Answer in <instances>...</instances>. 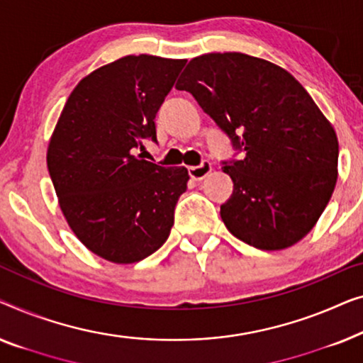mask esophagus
Wrapping results in <instances>:
<instances>
[{
	"label": "esophagus",
	"instance_id": "1",
	"mask_svg": "<svg viewBox=\"0 0 363 363\" xmlns=\"http://www.w3.org/2000/svg\"><path fill=\"white\" fill-rule=\"evenodd\" d=\"M212 171V164L208 161H203L202 164L199 166H191L189 167V176L192 177L194 181H202L203 177H207Z\"/></svg>",
	"mask_w": 363,
	"mask_h": 363
}]
</instances>
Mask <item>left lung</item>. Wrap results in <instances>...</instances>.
Instances as JSON below:
<instances>
[{
	"label": "left lung",
	"instance_id": "left-lung-1",
	"mask_svg": "<svg viewBox=\"0 0 363 363\" xmlns=\"http://www.w3.org/2000/svg\"><path fill=\"white\" fill-rule=\"evenodd\" d=\"M227 133L242 160L223 162L233 194L220 206L232 235L259 250L304 238L333 196L339 141L303 85L242 52L194 57L177 80Z\"/></svg>",
	"mask_w": 363,
	"mask_h": 363
}]
</instances>
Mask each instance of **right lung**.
Listing matches in <instances>:
<instances>
[{
	"label": "right lung",
	"mask_w": 363,
	"mask_h": 363,
	"mask_svg": "<svg viewBox=\"0 0 363 363\" xmlns=\"http://www.w3.org/2000/svg\"><path fill=\"white\" fill-rule=\"evenodd\" d=\"M186 59L126 55L82 79L48 147V169L69 227L91 253L128 264L162 247L186 192V167L136 155L156 141L155 118Z\"/></svg>",
	"instance_id": "1"
}]
</instances>
